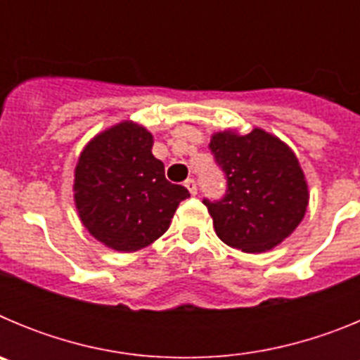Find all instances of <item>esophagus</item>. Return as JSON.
Masks as SVG:
<instances>
[{
	"instance_id": "1",
	"label": "esophagus",
	"mask_w": 360,
	"mask_h": 360,
	"mask_svg": "<svg viewBox=\"0 0 360 360\" xmlns=\"http://www.w3.org/2000/svg\"><path fill=\"white\" fill-rule=\"evenodd\" d=\"M186 187L189 189L191 195H196L198 193V184H196L195 178H187L186 180Z\"/></svg>"
}]
</instances>
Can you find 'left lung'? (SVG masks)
Here are the masks:
<instances>
[{"label": "left lung", "instance_id": "1", "mask_svg": "<svg viewBox=\"0 0 360 360\" xmlns=\"http://www.w3.org/2000/svg\"><path fill=\"white\" fill-rule=\"evenodd\" d=\"M227 189L203 198L218 238L232 249L263 252L295 231L308 205L299 162L287 144L263 129L216 133L209 144Z\"/></svg>", "mask_w": 360, "mask_h": 360}]
</instances>
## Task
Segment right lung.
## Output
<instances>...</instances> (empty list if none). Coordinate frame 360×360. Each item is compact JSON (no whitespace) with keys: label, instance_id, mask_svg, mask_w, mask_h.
Wrapping results in <instances>:
<instances>
[{"label":"right lung","instance_id":"obj_1","mask_svg":"<svg viewBox=\"0 0 360 360\" xmlns=\"http://www.w3.org/2000/svg\"><path fill=\"white\" fill-rule=\"evenodd\" d=\"M153 136L133 122H120L86 146L75 167V205L95 240L110 249H144L169 229L189 196L165 180L164 164L153 157Z\"/></svg>","mask_w":360,"mask_h":360}]
</instances>
